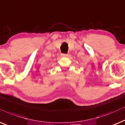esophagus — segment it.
Wrapping results in <instances>:
<instances>
[{
  "instance_id": "34e87169",
  "label": "esophagus",
  "mask_w": 125,
  "mask_h": 125,
  "mask_svg": "<svg viewBox=\"0 0 125 125\" xmlns=\"http://www.w3.org/2000/svg\"><path fill=\"white\" fill-rule=\"evenodd\" d=\"M62 56H63V57H67L68 56V54L67 53H62Z\"/></svg>"
}]
</instances>
